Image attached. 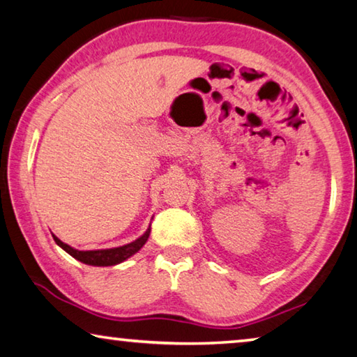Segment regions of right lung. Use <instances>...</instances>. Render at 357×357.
I'll list each match as a JSON object with an SVG mask.
<instances>
[{
  "label": "right lung",
  "mask_w": 357,
  "mask_h": 357,
  "mask_svg": "<svg viewBox=\"0 0 357 357\" xmlns=\"http://www.w3.org/2000/svg\"><path fill=\"white\" fill-rule=\"evenodd\" d=\"M149 233H151V225L146 231H144V234H142L140 238L135 239L134 243L121 245V247H113V249H102V250H77L74 247L64 244L61 239H58L55 236V234H52V236L63 250L68 252L70 257H74L75 259H78V261L89 266H114L126 261V259L130 258L132 255H135V253L140 250L144 244H146Z\"/></svg>",
  "instance_id": "1"
}]
</instances>
